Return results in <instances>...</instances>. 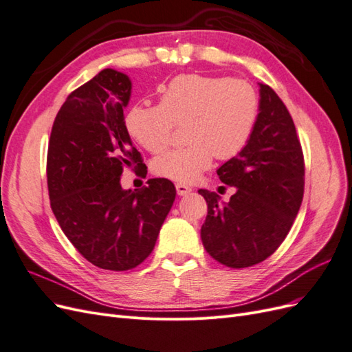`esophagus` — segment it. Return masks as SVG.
I'll return each mask as SVG.
<instances>
[{
  "label": "esophagus",
  "mask_w": 352,
  "mask_h": 352,
  "mask_svg": "<svg viewBox=\"0 0 352 352\" xmlns=\"http://www.w3.org/2000/svg\"><path fill=\"white\" fill-rule=\"evenodd\" d=\"M176 190H177V195H188L192 192V188L185 185V184H176Z\"/></svg>",
  "instance_id": "34e87169"
}]
</instances>
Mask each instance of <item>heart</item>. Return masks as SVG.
Listing matches in <instances>:
<instances>
[{
    "label": "heart",
    "instance_id": "heart-1",
    "mask_svg": "<svg viewBox=\"0 0 352 352\" xmlns=\"http://www.w3.org/2000/svg\"><path fill=\"white\" fill-rule=\"evenodd\" d=\"M158 92V104L135 105L124 117L126 131L154 154L172 144L176 124L188 122L190 144L155 158L157 175L176 182H194L216 155L229 160L248 145L260 113L258 94L250 82L179 74Z\"/></svg>",
    "mask_w": 352,
    "mask_h": 352
}]
</instances>
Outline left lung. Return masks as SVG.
Segmentation results:
<instances>
[{
	"instance_id": "8db88e82",
	"label": "left lung",
	"mask_w": 352,
	"mask_h": 352,
	"mask_svg": "<svg viewBox=\"0 0 352 352\" xmlns=\"http://www.w3.org/2000/svg\"><path fill=\"white\" fill-rule=\"evenodd\" d=\"M217 175L236 192L221 204L216 192L198 190L208 206L202 245L220 264L251 267L280 247L304 197L301 142L286 105L269 85L260 83L258 120L248 145Z\"/></svg>"
}]
</instances>
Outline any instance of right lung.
<instances>
[{
  "instance_id": "add662e5",
  "label": "right lung",
  "mask_w": 352,
  "mask_h": 352,
  "mask_svg": "<svg viewBox=\"0 0 352 352\" xmlns=\"http://www.w3.org/2000/svg\"><path fill=\"white\" fill-rule=\"evenodd\" d=\"M131 89V79L113 69L74 89L56 116L47 155L61 230L89 263L113 272L131 270L151 254L176 197L163 177L135 192L122 189L123 168L145 166L124 126Z\"/></svg>"
}]
</instances>
